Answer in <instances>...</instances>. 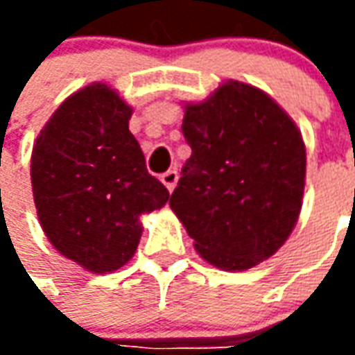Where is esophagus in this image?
Instances as JSON below:
<instances>
[{"label": "esophagus", "instance_id": "esophagus-1", "mask_svg": "<svg viewBox=\"0 0 355 355\" xmlns=\"http://www.w3.org/2000/svg\"><path fill=\"white\" fill-rule=\"evenodd\" d=\"M162 182L165 184V188H167L169 192H173V190H175V186H177V182H178V171L177 169L165 171V173L162 175Z\"/></svg>", "mask_w": 355, "mask_h": 355}]
</instances>
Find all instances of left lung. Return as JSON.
Here are the masks:
<instances>
[{
	"instance_id": "obj_1",
	"label": "left lung",
	"mask_w": 355,
	"mask_h": 355,
	"mask_svg": "<svg viewBox=\"0 0 355 355\" xmlns=\"http://www.w3.org/2000/svg\"><path fill=\"white\" fill-rule=\"evenodd\" d=\"M192 155L169 205L198 253L223 270H247L279 249L302 207L306 148L295 121L261 89L228 81L186 104Z\"/></svg>"
}]
</instances>
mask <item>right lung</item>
Wrapping results in <instances>:
<instances>
[{
  "mask_svg": "<svg viewBox=\"0 0 355 355\" xmlns=\"http://www.w3.org/2000/svg\"><path fill=\"white\" fill-rule=\"evenodd\" d=\"M132 110L93 83L51 116L32 152L37 218L53 247L89 272L106 274L131 259L140 215L169 201L129 131Z\"/></svg>",
  "mask_w": 355,
  "mask_h": 355,
  "instance_id": "1",
  "label": "right lung"
}]
</instances>
